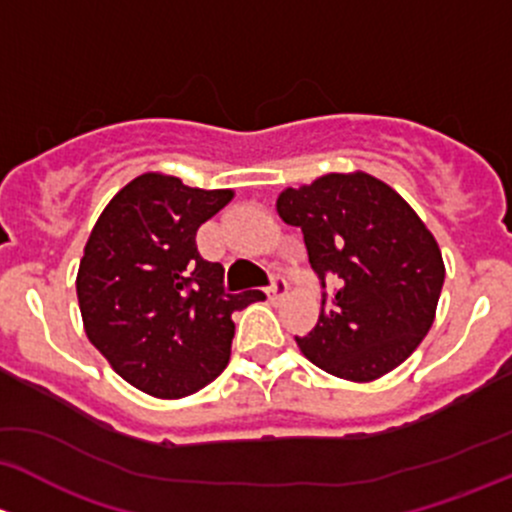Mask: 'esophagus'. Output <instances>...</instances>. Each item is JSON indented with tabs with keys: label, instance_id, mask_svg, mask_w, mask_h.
<instances>
[{
	"label": "esophagus",
	"instance_id": "esophagus-1",
	"mask_svg": "<svg viewBox=\"0 0 512 512\" xmlns=\"http://www.w3.org/2000/svg\"><path fill=\"white\" fill-rule=\"evenodd\" d=\"M266 293H268V298H273V300L283 298V295L288 293V281L281 276V273H276V276H271V286L266 288Z\"/></svg>",
	"mask_w": 512,
	"mask_h": 512
}]
</instances>
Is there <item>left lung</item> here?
Wrapping results in <instances>:
<instances>
[{
    "label": "left lung",
    "instance_id": "8db88e82",
    "mask_svg": "<svg viewBox=\"0 0 512 512\" xmlns=\"http://www.w3.org/2000/svg\"><path fill=\"white\" fill-rule=\"evenodd\" d=\"M278 217L303 231L323 293L318 325L295 337L320 370L350 382H372L402 365L429 333L444 258L424 221L367 172L323 175L283 189Z\"/></svg>",
    "mask_w": 512,
    "mask_h": 512
}]
</instances>
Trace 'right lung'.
<instances>
[{
	"instance_id": "1",
	"label": "right lung",
	"mask_w": 512,
	"mask_h": 512,
	"mask_svg": "<svg viewBox=\"0 0 512 512\" xmlns=\"http://www.w3.org/2000/svg\"><path fill=\"white\" fill-rule=\"evenodd\" d=\"M231 197L145 172L88 236L76 278L83 328L140 392L179 399L214 382L229 362L231 313L263 300L261 291L226 293L224 266L197 251V229Z\"/></svg>"
}]
</instances>
